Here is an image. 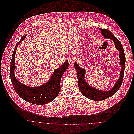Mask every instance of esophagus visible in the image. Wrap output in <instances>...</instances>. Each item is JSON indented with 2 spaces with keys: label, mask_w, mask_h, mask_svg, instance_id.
<instances>
[{
  "label": "esophagus",
  "mask_w": 134,
  "mask_h": 134,
  "mask_svg": "<svg viewBox=\"0 0 134 134\" xmlns=\"http://www.w3.org/2000/svg\"><path fill=\"white\" fill-rule=\"evenodd\" d=\"M75 61V58L74 57L71 56V57H70L69 58V59H68V61H69V63L70 65H72L73 63H74V62Z\"/></svg>",
  "instance_id": "obj_1"
}]
</instances>
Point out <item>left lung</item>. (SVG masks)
I'll use <instances>...</instances> for the list:
<instances>
[{
    "label": "left lung",
    "mask_w": 134,
    "mask_h": 134,
    "mask_svg": "<svg viewBox=\"0 0 134 134\" xmlns=\"http://www.w3.org/2000/svg\"><path fill=\"white\" fill-rule=\"evenodd\" d=\"M102 34L105 38H110L113 40L115 43L116 48L118 49L120 52L119 58L120 59V64L122 66L121 70L120 72V76L113 89L108 91H102L98 90L93 87L89 86L85 80V70L83 69L80 68L76 62L74 63V68L76 70L78 80V87L82 93V94L87 98L94 101H102L108 98L114 94L120 88L123 81L124 75V71L125 68L126 58L124 53L123 47L121 42L115 37L114 34L108 30L100 29Z\"/></svg>",
    "instance_id": "obj_1"
}]
</instances>
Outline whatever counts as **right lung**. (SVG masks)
Here are the masks:
<instances>
[{
	"label": "right lung",
	"instance_id": "right-lung-1",
	"mask_svg": "<svg viewBox=\"0 0 134 134\" xmlns=\"http://www.w3.org/2000/svg\"><path fill=\"white\" fill-rule=\"evenodd\" d=\"M26 36V35L21 37L13 52L10 64L11 81L16 93L23 100L35 104H45L51 102L58 96L61 89V77L68 68L69 62L68 61H66L62 65L56 70L53 73L49 81L43 86L34 88L21 84L15 77V57L18 45L25 38Z\"/></svg>",
	"mask_w": 134,
	"mask_h": 134
}]
</instances>
